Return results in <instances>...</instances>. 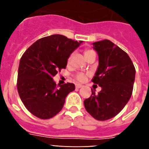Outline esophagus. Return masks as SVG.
<instances>
[{
  "label": "esophagus",
  "mask_w": 149,
  "mask_h": 149,
  "mask_svg": "<svg viewBox=\"0 0 149 149\" xmlns=\"http://www.w3.org/2000/svg\"><path fill=\"white\" fill-rule=\"evenodd\" d=\"M83 85H81V84H76V87L77 88H81V87H83Z\"/></svg>",
  "instance_id": "34e87169"
}]
</instances>
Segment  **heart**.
I'll return each instance as SVG.
<instances>
[{
  "instance_id": "1",
  "label": "heart",
  "mask_w": 149,
  "mask_h": 149,
  "mask_svg": "<svg viewBox=\"0 0 149 149\" xmlns=\"http://www.w3.org/2000/svg\"><path fill=\"white\" fill-rule=\"evenodd\" d=\"M92 52H93V50L87 49L85 51L84 54H85V56H88L89 54L92 53ZM71 58H72V55H70V56H69V58H68V62H70V61L71 60ZM86 75L85 74V73H84V72H79V73H77V74L76 75V79L79 82H84V80L86 79Z\"/></svg>"
}]
</instances>
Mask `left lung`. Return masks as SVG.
Listing matches in <instances>:
<instances>
[{
    "instance_id": "1",
    "label": "left lung",
    "mask_w": 149,
    "mask_h": 149,
    "mask_svg": "<svg viewBox=\"0 0 149 149\" xmlns=\"http://www.w3.org/2000/svg\"><path fill=\"white\" fill-rule=\"evenodd\" d=\"M99 65L93 84L101 86L97 94L84 100L86 111L98 120H107L120 113L132 97L135 68L126 52L107 39L93 43Z\"/></svg>"
}]
</instances>
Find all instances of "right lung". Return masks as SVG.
<instances>
[{"mask_svg":"<svg viewBox=\"0 0 149 149\" xmlns=\"http://www.w3.org/2000/svg\"><path fill=\"white\" fill-rule=\"evenodd\" d=\"M82 42L62 35L44 37L24 52L20 59L17 88L27 110L40 119H49L63 109L73 84L56 85L53 77L65 69L70 54Z\"/></svg>","mask_w":149,"mask_h":149,"instance_id":"add662e5","label":"right lung"}]
</instances>
